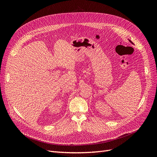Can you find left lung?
I'll return each mask as SVG.
<instances>
[{"mask_svg":"<svg viewBox=\"0 0 157 157\" xmlns=\"http://www.w3.org/2000/svg\"><path fill=\"white\" fill-rule=\"evenodd\" d=\"M129 41H130V43H132V44H133V43H132V41H131V40H129Z\"/></svg>","mask_w":157,"mask_h":157,"instance_id":"obj_1","label":"left lung"}]
</instances>
